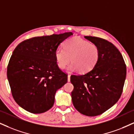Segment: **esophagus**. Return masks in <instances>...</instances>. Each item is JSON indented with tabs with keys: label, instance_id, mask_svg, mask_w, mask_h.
<instances>
[{
	"label": "esophagus",
	"instance_id": "esophagus-1",
	"mask_svg": "<svg viewBox=\"0 0 134 134\" xmlns=\"http://www.w3.org/2000/svg\"><path fill=\"white\" fill-rule=\"evenodd\" d=\"M70 77H71L70 75H68V82L70 81Z\"/></svg>",
	"mask_w": 134,
	"mask_h": 134
}]
</instances>
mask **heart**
<instances>
[{
	"mask_svg": "<svg viewBox=\"0 0 134 134\" xmlns=\"http://www.w3.org/2000/svg\"><path fill=\"white\" fill-rule=\"evenodd\" d=\"M99 56V49L96 44L80 38L67 40L63 43V49L58 48L54 53L59 68L64 69L71 61L68 70L70 71L79 70L81 73L90 71L98 62Z\"/></svg>",
	"mask_w": 134,
	"mask_h": 134,
	"instance_id": "obj_1",
	"label": "heart"
}]
</instances>
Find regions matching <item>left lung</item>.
Returning a JSON list of instances; mask_svg holds the SVG:
<instances>
[{
	"label": "left lung",
	"instance_id": "8db88e82",
	"mask_svg": "<svg viewBox=\"0 0 134 134\" xmlns=\"http://www.w3.org/2000/svg\"><path fill=\"white\" fill-rule=\"evenodd\" d=\"M85 38L98 47L100 56L90 71L71 76L70 81L74 86L72 102L82 114L96 116L119 99L126 77V65L122 55L112 43L96 37Z\"/></svg>",
	"mask_w": 134,
	"mask_h": 134
}]
</instances>
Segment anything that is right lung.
Masks as SVG:
<instances>
[{"instance_id": "right-lung-1", "label": "right lung", "mask_w": 134, "mask_h": 134, "mask_svg": "<svg viewBox=\"0 0 134 134\" xmlns=\"http://www.w3.org/2000/svg\"><path fill=\"white\" fill-rule=\"evenodd\" d=\"M71 32L30 38L17 45L7 66V78L12 96L21 107L31 113L48 110L58 89L68 75L58 66L54 53Z\"/></svg>"}]
</instances>
